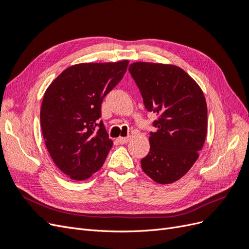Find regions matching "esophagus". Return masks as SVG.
Listing matches in <instances>:
<instances>
[{"instance_id":"esophagus-1","label":"esophagus","mask_w":249,"mask_h":249,"mask_svg":"<svg viewBox=\"0 0 249 249\" xmlns=\"http://www.w3.org/2000/svg\"><path fill=\"white\" fill-rule=\"evenodd\" d=\"M131 137H119L117 140L119 143H122V144H124V143H127L130 141Z\"/></svg>"}]
</instances>
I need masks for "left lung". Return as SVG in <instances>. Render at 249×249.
Wrapping results in <instances>:
<instances>
[{
    "label": "left lung",
    "mask_w": 249,
    "mask_h": 249,
    "mask_svg": "<svg viewBox=\"0 0 249 249\" xmlns=\"http://www.w3.org/2000/svg\"><path fill=\"white\" fill-rule=\"evenodd\" d=\"M148 112L157 113L149 153L141 160L146 175L170 184L189 171L206 140L205 95L189 74L176 65L135 62L129 67Z\"/></svg>",
    "instance_id": "8db88e82"
}]
</instances>
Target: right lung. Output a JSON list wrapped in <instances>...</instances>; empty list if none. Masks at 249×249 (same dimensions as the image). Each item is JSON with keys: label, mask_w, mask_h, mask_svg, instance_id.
<instances>
[{"label": "right lung", "mask_w": 249, "mask_h": 249, "mask_svg": "<svg viewBox=\"0 0 249 249\" xmlns=\"http://www.w3.org/2000/svg\"><path fill=\"white\" fill-rule=\"evenodd\" d=\"M127 64L123 60L72 65L44 93L40 110L44 142L57 167L74 180L99 170L113 145L100 120L102 103L124 78Z\"/></svg>", "instance_id": "add662e5"}]
</instances>
